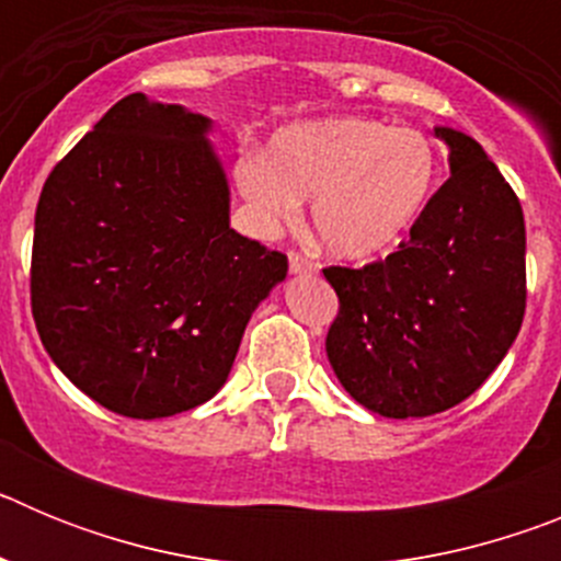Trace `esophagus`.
<instances>
[{"mask_svg":"<svg viewBox=\"0 0 561 561\" xmlns=\"http://www.w3.org/2000/svg\"><path fill=\"white\" fill-rule=\"evenodd\" d=\"M317 266L311 264L309 257L300 255V252H289V272L291 275H311Z\"/></svg>","mask_w":561,"mask_h":561,"instance_id":"obj_1","label":"esophagus"}]
</instances>
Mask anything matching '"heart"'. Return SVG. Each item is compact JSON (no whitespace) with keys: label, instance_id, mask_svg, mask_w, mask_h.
Returning <instances> with one entry per match:
<instances>
[{"label":"heart","instance_id":"1","mask_svg":"<svg viewBox=\"0 0 561 561\" xmlns=\"http://www.w3.org/2000/svg\"><path fill=\"white\" fill-rule=\"evenodd\" d=\"M236 182L266 227H289L311 202L317 244L340 261L390 255L413 232L438 187V148L415 128L374 117L295 123L266 157L238 162Z\"/></svg>","mask_w":561,"mask_h":561}]
</instances>
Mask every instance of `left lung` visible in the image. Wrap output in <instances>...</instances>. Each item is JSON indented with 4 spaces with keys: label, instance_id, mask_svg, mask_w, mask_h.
<instances>
[{
    "label": "left lung",
    "instance_id": "8db88e82",
    "mask_svg": "<svg viewBox=\"0 0 561 561\" xmlns=\"http://www.w3.org/2000/svg\"><path fill=\"white\" fill-rule=\"evenodd\" d=\"M449 176L385 261L325 280L340 314L325 336L336 379L385 419L444 413L474 393L517 340L525 314L519 199L469 134L435 126Z\"/></svg>",
    "mask_w": 561,
    "mask_h": 561
}]
</instances>
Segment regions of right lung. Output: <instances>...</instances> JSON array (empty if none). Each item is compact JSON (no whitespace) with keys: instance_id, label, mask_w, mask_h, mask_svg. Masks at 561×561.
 <instances>
[{"instance_id":"right-lung-1","label":"right lung","mask_w":561,"mask_h":561,"mask_svg":"<svg viewBox=\"0 0 561 561\" xmlns=\"http://www.w3.org/2000/svg\"><path fill=\"white\" fill-rule=\"evenodd\" d=\"M213 121L142 92L114 103L44 182L30 300L49 359L126 419L199 408L289 261L230 227Z\"/></svg>"}]
</instances>
